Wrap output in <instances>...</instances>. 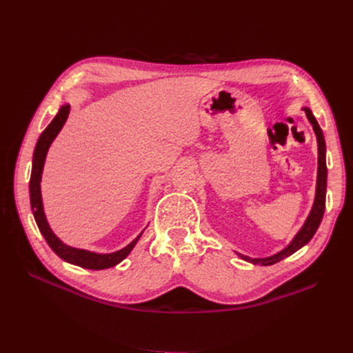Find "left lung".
<instances>
[{
	"mask_svg": "<svg viewBox=\"0 0 353 353\" xmlns=\"http://www.w3.org/2000/svg\"><path fill=\"white\" fill-rule=\"evenodd\" d=\"M302 110H305L307 121L311 122L314 132L316 135V143H318V175H316V190H315V200L311 212L305 221V223L302 225V228L299 230V232L294 236V239L290 241V244L284 248L283 250H280L279 253H275L272 256H268V258H249V256L240 254L239 256L243 261H248L250 263L254 265H262V266H268V265H274L276 262H280L281 259L287 258V256L293 254L294 252H297L299 249H302L305 244H307L311 241V239L314 237V234L316 232L319 223H321L324 210H325V191H327V163H325V141H324V135L321 128H319L315 116L312 114L311 109L309 108H302Z\"/></svg>",
	"mask_w": 353,
	"mask_h": 353,
	"instance_id": "left-lung-1",
	"label": "left lung"
}]
</instances>
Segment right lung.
Here are the masks:
<instances>
[{
	"instance_id": "add662e5",
	"label": "right lung",
	"mask_w": 353,
	"mask_h": 353,
	"mask_svg": "<svg viewBox=\"0 0 353 353\" xmlns=\"http://www.w3.org/2000/svg\"><path fill=\"white\" fill-rule=\"evenodd\" d=\"M69 112H70V105L63 104L59 109V113L56 114L54 119L51 121V123L46 128L44 131H42V134L38 138V143L35 145V152H34V160H32V174H30V181H29L30 208H32V212H34V218L37 221V225H38L41 234L44 236L46 241L48 243L52 252H54L59 258H61L63 261L69 262L72 265L81 266V268L95 270V271L108 270L119 262H122L126 256L131 253V250L135 248L137 241L140 240L141 234L144 231L138 234V236L130 244L125 245L123 249L113 252V253H94L90 250L70 248V245L63 243L50 228L47 218H46V213H44V205H42L41 178H42V170H44L47 152H48L51 143L54 141L57 134L61 131L63 125H65V122L68 121Z\"/></svg>"
}]
</instances>
